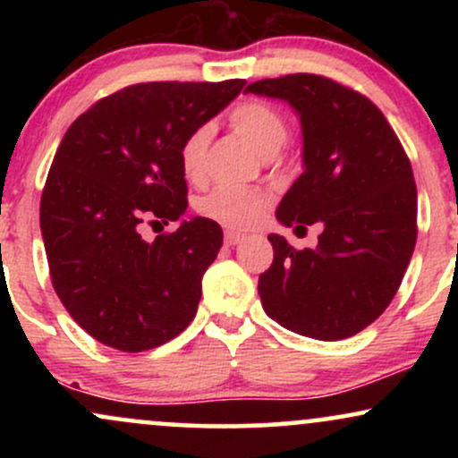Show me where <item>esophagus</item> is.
<instances>
[{
	"label": "esophagus",
	"instance_id": "1",
	"mask_svg": "<svg viewBox=\"0 0 458 458\" xmlns=\"http://www.w3.org/2000/svg\"><path fill=\"white\" fill-rule=\"evenodd\" d=\"M243 239H245V234L236 233V230H225V234H224V241H225V245H228V247L239 245Z\"/></svg>",
	"mask_w": 458,
	"mask_h": 458
}]
</instances>
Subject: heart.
Returning <instances> with one entry per match:
<instances>
[{"label": "heart", "instance_id": "1", "mask_svg": "<svg viewBox=\"0 0 458 458\" xmlns=\"http://www.w3.org/2000/svg\"><path fill=\"white\" fill-rule=\"evenodd\" d=\"M230 127L251 144L260 155L269 157L286 144L288 123L276 105L262 98H245L228 114ZM213 138L211 124H199L182 140L178 159L187 181L199 182L207 170V150ZM269 208V196L260 189L219 185L199 198L198 211L228 228H251Z\"/></svg>", "mask_w": 458, "mask_h": 458}]
</instances>
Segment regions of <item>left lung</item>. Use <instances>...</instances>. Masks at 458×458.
I'll return each instance as SVG.
<instances>
[{
    "label": "left lung",
    "mask_w": 458,
    "mask_h": 458,
    "mask_svg": "<svg viewBox=\"0 0 458 458\" xmlns=\"http://www.w3.org/2000/svg\"><path fill=\"white\" fill-rule=\"evenodd\" d=\"M245 92L284 98L303 129V172L277 222L320 224L318 245L295 250L269 234L273 262L259 277L262 308L295 334L343 340L390 306L418 239V191L401 140L370 98L334 79L295 72Z\"/></svg>",
    "instance_id": "8db88e82"
}]
</instances>
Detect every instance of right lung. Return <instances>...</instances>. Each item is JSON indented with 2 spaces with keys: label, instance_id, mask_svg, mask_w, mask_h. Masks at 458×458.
I'll use <instances>...</instances> for the list:
<instances>
[{
  "label": "right lung",
  "instance_id": "obj_1",
  "mask_svg": "<svg viewBox=\"0 0 458 458\" xmlns=\"http://www.w3.org/2000/svg\"><path fill=\"white\" fill-rule=\"evenodd\" d=\"M243 86L245 79L133 83L94 103L62 138L40 198L49 276L68 314L105 346L155 349L196 317L222 228L193 217L144 241L141 225L187 211L182 140Z\"/></svg>",
  "mask_w": 458,
  "mask_h": 458
}]
</instances>
